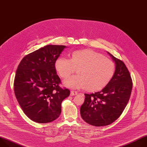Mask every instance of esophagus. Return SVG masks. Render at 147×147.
<instances>
[{
    "label": "esophagus",
    "mask_w": 147,
    "mask_h": 147,
    "mask_svg": "<svg viewBox=\"0 0 147 147\" xmlns=\"http://www.w3.org/2000/svg\"><path fill=\"white\" fill-rule=\"evenodd\" d=\"M78 92L77 91H73V90H71L70 91V95L71 96H76V95H77Z\"/></svg>",
    "instance_id": "obj_1"
}]
</instances>
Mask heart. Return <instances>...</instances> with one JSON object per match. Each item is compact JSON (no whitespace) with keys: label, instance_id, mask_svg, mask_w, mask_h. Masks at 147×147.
I'll return each mask as SVG.
<instances>
[{"label":"heart","instance_id":"1","mask_svg":"<svg viewBox=\"0 0 147 147\" xmlns=\"http://www.w3.org/2000/svg\"><path fill=\"white\" fill-rule=\"evenodd\" d=\"M55 68L60 77L66 78L64 85L69 88H84L93 92L102 90L110 82L115 71V64L110 59L90 49L72 53L70 59L60 57L55 61Z\"/></svg>","mask_w":147,"mask_h":147}]
</instances>
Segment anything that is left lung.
<instances>
[{
  "label": "left lung",
  "mask_w": 147,
  "mask_h": 147,
  "mask_svg": "<svg viewBox=\"0 0 147 147\" xmlns=\"http://www.w3.org/2000/svg\"><path fill=\"white\" fill-rule=\"evenodd\" d=\"M115 70L110 82L101 91L84 94L85 100L80 107L82 118L88 124L101 127L108 125L121 115L129 101L132 83L125 64L109 52Z\"/></svg>",
  "instance_id": "8db88e82"
}]
</instances>
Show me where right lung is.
<instances>
[{
    "label": "right lung",
    "instance_id": "right-lung-1",
    "mask_svg": "<svg viewBox=\"0 0 147 147\" xmlns=\"http://www.w3.org/2000/svg\"><path fill=\"white\" fill-rule=\"evenodd\" d=\"M62 45H47L23 58L14 81L16 99L24 113L38 123H50L61 111V102L70 90L60 87L55 61L64 49Z\"/></svg>",
    "mask_w": 147,
    "mask_h": 147
}]
</instances>
